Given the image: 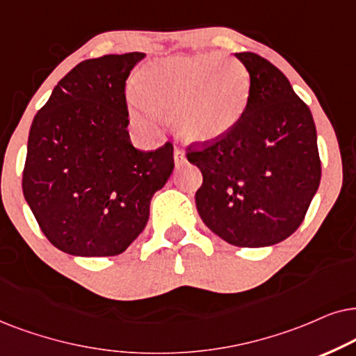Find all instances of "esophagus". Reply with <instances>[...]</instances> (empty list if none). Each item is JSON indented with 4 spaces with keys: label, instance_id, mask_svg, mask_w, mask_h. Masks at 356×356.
Instances as JSON below:
<instances>
[{
    "label": "esophagus",
    "instance_id": "34e87169",
    "mask_svg": "<svg viewBox=\"0 0 356 356\" xmlns=\"http://www.w3.org/2000/svg\"><path fill=\"white\" fill-rule=\"evenodd\" d=\"M174 161L177 165L186 163V153L181 148H174Z\"/></svg>",
    "mask_w": 356,
    "mask_h": 356
}]
</instances>
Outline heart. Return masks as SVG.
I'll return each mask as SVG.
<instances>
[{
	"label": "heart",
	"instance_id": "obj_1",
	"mask_svg": "<svg viewBox=\"0 0 356 356\" xmlns=\"http://www.w3.org/2000/svg\"><path fill=\"white\" fill-rule=\"evenodd\" d=\"M250 74L243 61L208 54H181L154 60L136 76L131 115L148 127L143 111L172 113V127L187 143H213L243 118Z\"/></svg>",
	"mask_w": 356,
	"mask_h": 356
}]
</instances>
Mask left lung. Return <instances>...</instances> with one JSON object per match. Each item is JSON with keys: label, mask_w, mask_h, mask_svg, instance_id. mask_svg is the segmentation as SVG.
<instances>
[{"label": "left lung", "mask_w": 356, "mask_h": 356, "mask_svg": "<svg viewBox=\"0 0 356 356\" xmlns=\"http://www.w3.org/2000/svg\"><path fill=\"white\" fill-rule=\"evenodd\" d=\"M250 74L238 125L213 143L191 145L202 170L197 211L216 236L238 248H267L295 233L321 182L317 134L309 107L277 66L236 54Z\"/></svg>", "instance_id": "left-lung-1"}]
</instances>
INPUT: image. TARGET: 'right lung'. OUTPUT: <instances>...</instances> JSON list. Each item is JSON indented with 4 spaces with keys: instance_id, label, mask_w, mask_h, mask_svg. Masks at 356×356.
<instances>
[{
    "instance_id": "obj_1",
    "label": "right lung",
    "mask_w": 356,
    "mask_h": 356,
    "mask_svg": "<svg viewBox=\"0 0 356 356\" xmlns=\"http://www.w3.org/2000/svg\"><path fill=\"white\" fill-rule=\"evenodd\" d=\"M141 51L76 65L37 112L22 192L42 233L66 254L111 257L145 229L151 198L174 169V146L131 145L125 81Z\"/></svg>"
}]
</instances>
